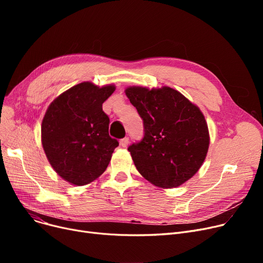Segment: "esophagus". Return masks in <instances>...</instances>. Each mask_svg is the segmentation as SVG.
I'll use <instances>...</instances> for the list:
<instances>
[{
	"instance_id": "obj_1",
	"label": "esophagus",
	"mask_w": 263,
	"mask_h": 263,
	"mask_svg": "<svg viewBox=\"0 0 263 263\" xmlns=\"http://www.w3.org/2000/svg\"><path fill=\"white\" fill-rule=\"evenodd\" d=\"M119 143H120V146H121V147L126 148V147L128 146V144H129V139H128V137H124V139L120 140Z\"/></svg>"
}]
</instances>
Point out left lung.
I'll list each match as a JSON object with an SVG mask.
<instances>
[{"label":"left lung","mask_w":263,"mask_h":263,"mask_svg":"<svg viewBox=\"0 0 263 263\" xmlns=\"http://www.w3.org/2000/svg\"><path fill=\"white\" fill-rule=\"evenodd\" d=\"M124 92L144 121L143 140L128 148L136 170L159 187L183 184L199 171L209 149L201 110L168 86H130Z\"/></svg>","instance_id":"obj_1"}]
</instances>
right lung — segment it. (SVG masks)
I'll return each instance as SVG.
<instances>
[{
  "instance_id": "obj_1",
  "label": "right lung",
  "mask_w": 263,
  "mask_h": 263,
  "mask_svg": "<svg viewBox=\"0 0 263 263\" xmlns=\"http://www.w3.org/2000/svg\"><path fill=\"white\" fill-rule=\"evenodd\" d=\"M83 82L49 105L41 123V144L53 170L72 185H85L106 170L118 142L108 135L103 102L115 91Z\"/></svg>"
}]
</instances>
